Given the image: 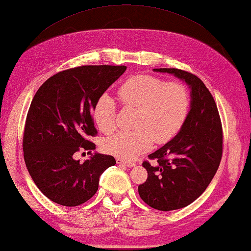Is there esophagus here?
Listing matches in <instances>:
<instances>
[{
    "mask_svg": "<svg viewBox=\"0 0 251 251\" xmlns=\"http://www.w3.org/2000/svg\"><path fill=\"white\" fill-rule=\"evenodd\" d=\"M117 164L128 166V168H133V166H135V163H133V162L125 161V160H122V159H117Z\"/></svg>",
    "mask_w": 251,
    "mask_h": 251,
    "instance_id": "esophagus-1",
    "label": "esophagus"
}]
</instances>
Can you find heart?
I'll use <instances>...</instances> for the list:
<instances>
[{
  "label": "heart",
  "instance_id": "obj_1",
  "mask_svg": "<svg viewBox=\"0 0 251 251\" xmlns=\"http://www.w3.org/2000/svg\"><path fill=\"white\" fill-rule=\"evenodd\" d=\"M123 104L139 109L134 131H123L105 140L104 150L123 160H134L150 150L153 142L164 144L175 138L190 111V95L178 82H166L151 75H137L119 88ZM92 117L103 133L116 128V103L107 94L99 97Z\"/></svg>",
  "mask_w": 251,
  "mask_h": 251
}]
</instances>
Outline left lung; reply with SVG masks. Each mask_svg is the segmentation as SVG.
<instances>
[{
    "label": "left lung",
    "mask_w": 251,
    "mask_h": 251,
    "mask_svg": "<svg viewBox=\"0 0 251 251\" xmlns=\"http://www.w3.org/2000/svg\"><path fill=\"white\" fill-rule=\"evenodd\" d=\"M172 74L191 88V109L181 131L144 161L148 178L139 185L144 203L157 210L185 207L203 194L216 174L223 154V129L217 105L201 79L176 68H156Z\"/></svg>",
    "instance_id": "8db88e82"
}]
</instances>
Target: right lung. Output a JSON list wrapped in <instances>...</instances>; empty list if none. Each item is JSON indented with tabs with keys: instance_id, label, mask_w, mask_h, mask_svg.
Wrapping results in <instances>:
<instances>
[{
	"instance_id": "add662e5",
	"label": "right lung",
	"mask_w": 251,
	"mask_h": 251,
	"mask_svg": "<svg viewBox=\"0 0 251 251\" xmlns=\"http://www.w3.org/2000/svg\"><path fill=\"white\" fill-rule=\"evenodd\" d=\"M126 66H80L57 73L39 87L30 103L23 135L24 161L34 183L56 204L78 206L98 191L99 177L116 164L95 153L83 163L74 159L95 143L92 110L97 100L126 72Z\"/></svg>"
}]
</instances>
